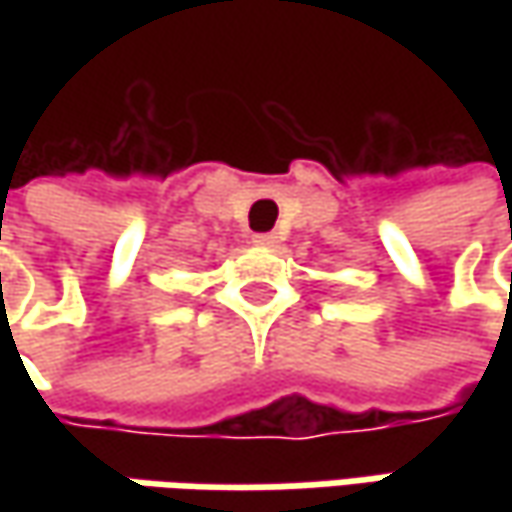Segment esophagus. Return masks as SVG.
Here are the masks:
<instances>
[{
  "mask_svg": "<svg viewBox=\"0 0 512 512\" xmlns=\"http://www.w3.org/2000/svg\"><path fill=\"white\" fill-rule=\"evenodd\" d=\"M253 242L262 247H273L276 242H279V236H276V233H256V236H253Z\"/></svg>",
  "mask_w": 512,
  "mask_h": 512,
  "instance_id": "1",
  "label": "esophagus"
}]
</instances>
